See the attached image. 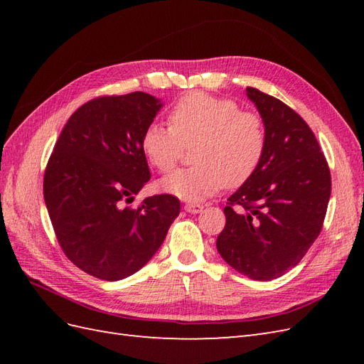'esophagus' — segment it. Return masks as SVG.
<instances>
[{
	"label": "esophagus",
	"mask_w": 364,
	"mask_h": 364,
	"mask_svg": "<svg viewBox=\"0 0 364 364\" xmlns=\"http://www.w3.org/2000/svg\"><path fill=\"white\" fill-rule=\"evenodd\" d=\"M183 209H185L186 213H190V214H199V213L203 211V206L199 205V203H186L183 206Z\"/></svg>",
	"instance_id": "34e87169"
}]
</instances>
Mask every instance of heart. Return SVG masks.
<instances>
[{"mask_svg": "<svg viewBox=\"0 0 364 364\" xmlns=\"http://www.w3.org/2000/svg\"><path fill=\"white\" fill-rule=\"evenodd\" d=\"M170 127L153 123L141 139L151 167L168 171L182 156L185 146L194 150L197 167L176 170L161 181V190L185 202H200L222 186L247 182L264 156L266 129L259 115L240 111L228 98L203 92L182 97L170 112Z\"/></svg>", "mask_w": 364, "mask_h": 364, "instance_id": "obj_1", "label": "heart"}]
</instances>
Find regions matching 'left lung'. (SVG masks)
<instances>
[{
  "label": "left lung",
  "instance_id": "1",
  "mask_svg": "<svg viewBox=\"0 0 364 364\" xmlns=\"http://www.w3.org/2000/svg\"><path fill=\"white\" fill-rule=\"evenodd\" d=\"M246 95L266 129V150L255 174L228 199L217 250L238 273L270 281L297 266L321 234L331 174L311 129L291 107L255 87Z\"/></svg>",
  "mask_w": 364,
  "mask_h": 364
}]
</instances>
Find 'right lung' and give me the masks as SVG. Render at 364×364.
<instances>
[{
  "label": "right lung",
  "instance_id": "add662e5",
  "mask_svg": "<svg viewBox=\"0 0 364 364\" xmlns=\"http://www.w3.org/2000/svg\"><path fill=\"white\" fill-rule=\"evenodd\" d=\"M146 92L95 98L70 117L43 176V199L59 245L77 267L103 281L136 273L181 213L170 194L124 208L150 179L141 149L161 111Z\"/></svg>",
  "mask_w": 364,
  "mask_h": 364
}]
</instances>
